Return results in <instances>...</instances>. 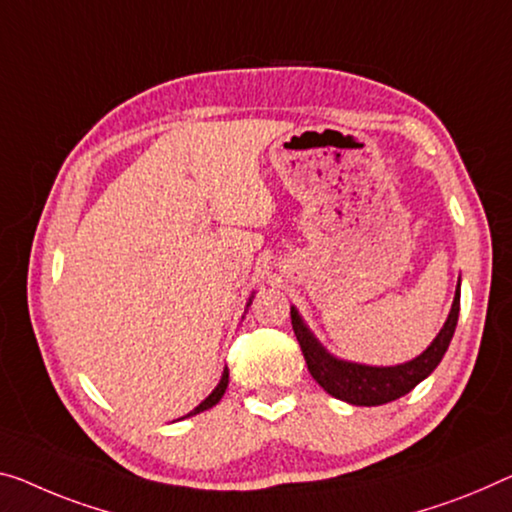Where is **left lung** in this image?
<instances>
[{"label": "left lung", "mask_w": 512, "mask_h": 512, "mask_svg": "<svg viewBox=\"0 0 512 512\" xmlns=\"http://www.w3.org/2000/svg\"><path fill=\"white\" fill-rule=\"evenodd\" d=\"M458 316L460 281L458 288H455V297L444 327L439 329V334L432 338V343L419 357L396 366H368L357 364V361L334 357L332 352L318 341L316 334L306 327L300 311H297L295 306H290V320H293L295 336L297 341H300L302 355L306 359V366H309L313 380H316L329 396L359 407L391 403V400L405 396V393H410L416 384L426 380L446 355L448 343H451L455 332V325H458Z\"/></svg>", "instance_id": "8db88e82"}]
</instances>
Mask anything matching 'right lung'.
<instances>
[{"label": "right lung", "instance_id": "right-lung-1", "mask_svg": "<svg viewBox=\"0 0 512 512\" xmlns=\"http://www.w3.org/2000/svg\"><path fill=\"white\" fill-rule=\"evenodd\" d=\"M251 300H254V295L249 297V302H247V309H249V306H251ZM226 387H229V368H224V373H222V380H219V384H217L215 389H212L210 396H208L206 400H203L201 405H196L190 414H185L183 419H187V416H194V414H201V412H206V410H210V407H215V405L219 403V400H222V396H224Z\"/></svg>", "mask_w": 512, "mask_h": 512}]
</instances>
